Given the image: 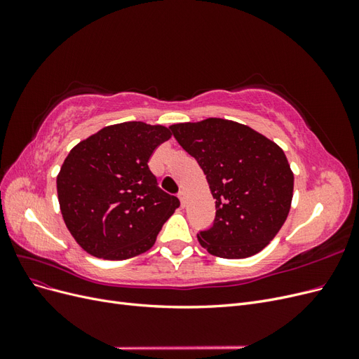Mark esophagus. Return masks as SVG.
Masks as SVG:
<instances>
[{
  "mask_svg": "<svg viewBox=\"0 0 359 359\" xmlns=\"http://www.w3.org/2000/svg\"><path fill=\"white\" fill-rule=\"evenodd\" d=\"M178 198H180V201H181V205H182V206L186 205V193L180 191V193H178Z\"/></svg>",
  "mask_w": 359,
  "mask_h": 359,
  "instance_id": "esophagus-1",
  "label": "esophagus"
}]
</instances>
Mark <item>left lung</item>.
I'll return each mask as SVG.
<instances>
[{"instance_id": "left-lung-1", "label": "left lung", "mask_w": 359, "mask_h": 359, "mask_svg": "<svg viewBox=\"0 0 359 359\" xmlns=\"http://www.w3.org/2000/svg\"><path fill=\"white\" fill-rule=\"evenodd\" d=\"M196 158L215 199V219L198 240L206 252L244 259L264 250L286 222L293 173L277 144L222 118L169 127Z\"/></svg>"}]
</instances>
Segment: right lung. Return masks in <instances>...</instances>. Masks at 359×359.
I'll use <instances>...</instances> for the list:
<instances>
[{
    "label": "right lung",
    "mask_w": 359,
    "mask_h": 359,
    "mask_svg": "<svg viewBox=\"0 0 359 359\" xmlns=\"http://www.w3.org/2000/svg\"><path fill=\"white\" fill-rule=\"evenodd\" d=\"M170 130L142 121L107 126L76 145L57 177L64 223L86 253L124 260L154 245L180 201L163 191L148 160Z\"/></svg>",
    "instance_id": "1"
}]
</instances>
